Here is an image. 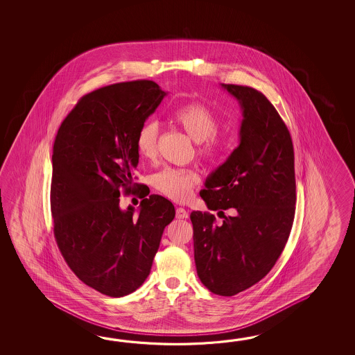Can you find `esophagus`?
<instances>
[{"label": "esophagus", "instance_id": "34e87169", "mask_svg": "<svg viewBox=\"0 0 355 355\" xmlns=\"http://www.w3.org/2000/svg\"><path fill=\"white\" fill-rule=\"evenodd\" d=\"M188 217L189 213L188 211H185L184 208H178V209H176V218L185 219L188 218Z\"/></svg>", "mask_w": 355, "mask_h": 355}]
</instances>
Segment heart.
Listing matches in <instances>:
<instances>
[{"label":"heart","mask_w":355,"mask_h":355,"mask_svg":"<svg viewBox=\"0 0 355 355\" xmlns=\"http://www.w3.org/2000/svg\"><path fill=\"white\" fill-rule=\"evenodd\" d=\"M174 121L193 141L198 144V155L203 159H214L222 150V141L217 135L219 119L208 106L191 101L180 106L174 113ZM159 128L157 121H148L138 130L137 151L144 159H156ZM153 187L175 202L188 200L193 189L199 182L194 168L165 167L152 178Z\"/></svg>","instance_id":"heart-1"}]
</instances>
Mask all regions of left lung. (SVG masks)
Here are the masks:
<instances>
[{
  "label": "left lung",
  "instance_id": "left-lung-1",
  "mask_svg": "<svg viewBox=\"0 0 355 355\" xmlns=\"http://www.w3.org/2000/svg\"><path fill=\"white\" fill-rule=\"evenodd\" d=\"M222 87L242 107L240 144L209 175L200 196L211 211L234 214L222 223L208 211H193L190 219L199 279L211 293L231 297L263 279L286 248L295 219V151L264 94L240 85Z\"/></svg>",
  "mask_w": 355,
  "mask_h": 355
}]
</instances>
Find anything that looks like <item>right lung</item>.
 <instances>
[{"instance_id": "right-lung-1", "label": "right lung", "mask_w": 355, "mask_h": 355, "mask_svg": "<svg viewBox=\"0 0 355 355\" xmlns=\"http://www.w3.org/2000/svg\"><path fill=\"white\" fill-rule=\"evenodd\" d=\"M165 91L150 80L114 83L86 94L62 121L53 144L51 208L60 254L77 278L109 297H123L151 272L175 208L146 196L135 214L119 196L136 194V137ZM148 196V194H147Z\"/></svg>"}]
</instances>
